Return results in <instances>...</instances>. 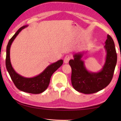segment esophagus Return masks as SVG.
Listing matches in <instances>:
<instances>
[{
	"mask_svg": "<svg viewBox=\"0 0 121 121\" xmlns=\"http://www.w3.org/2000/svg\"><path fill=\"white\" fill-rule=\"evenodd\" d=\"M70 59V56H69V55H67V56H65V57L64 62L65 63H68Z\"/></svg>",
	"mask_w": 121,
	"mask_h": 121,
	"instance_id": "obj_1",
	"label": "esophagus"
}]
</instances>
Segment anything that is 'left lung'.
Listing matches in <instances>:
<instances>
[{
    "mask_svg": "<svg viewBox=\"0 0 121 121\" xmlns=\"http://www.w3.org/2000/svg\"><path fill=\"white\" fill-rule=\"evenodd\" d=\"M105 48L107 53L105 63L102 70L98 73L87 70L82 60V53L74 54V59L69 61L72 70L71 84L76 91L84 94L96 93L110 83L117 63V54L114 40L109 35L105 42Z\"/></svg>",
    "mask_w": 121,
    "mask_h": 121,
    "instance_id": "1",
    "label": "left lung"
}]
</instances>
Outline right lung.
Listing matches in <instances>:
<instances>
[{
	"instance_id": "right-lung-1",
	"label": "right lung",
	"mask_w": 121,
	"mask_h": 121,
	"mask_svg": "<svg viewBox=\"0 0 121 121\" xmlns=\"http://www.w3.org/2000/svg\"><path fill=\"white\" fill-rule=\"evenodd\" d=\"M24 26L20 28L14 36L10 39L6 48V67L12 81L18 89L25 92L39 94L46 90L50 84L52 75L63 64V60H60L47 67L40 74L32 78H26L18 74L14 70L10 60V48L14 39L22 29L26 27Z\"/></svg>"
}]
</instances>
